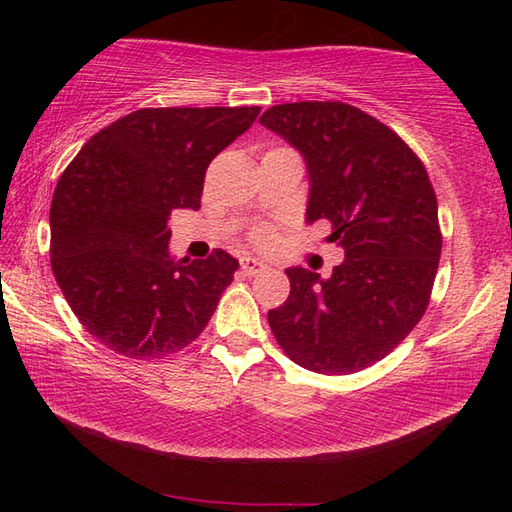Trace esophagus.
I'll list each match as a JSON object with an SVG mask.
<instances>
[{"label":"esophagus","instance_id":"34e87169","mask_svg":"<svg viewBox=\"0 0 512 512\" xmlns=\"http://www.w3.org/2000/svg\"><path fill=\"white\" fill-rule=\"evenodd\" d=\"M239 266H242L246 275H255V273H259V270L266 268V262H262V259H257L253 255H244L242 259H239Z\"/></svg>","mask_w":512,"mask_h":512}]
</instances>
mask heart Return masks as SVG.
Listing matches in <instances>:
<instances>
[{"label":"heart","instance_id":"heart-1","mask_svg":"<svg viewBox=\"0 0 512 512\" xmlns=\"http://www.w3.org/2000/svg\"><path fill=\"white\" fill-rule=\"evenodd\" d=\"M257 239H266V233H257Z\"/></svg>","mask_w":512,"mask_h":512}]
</instances>
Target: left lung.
Returning a JSON list of instances; mask_svg holds the SVG:
<instances>
[{
    "label": "left lung",
    "instance_id": "obj_1",
    "mask_svg": "<svg viewBox=\"0 0 512 512\" xmlns=\"http://www.w3.org/2000/svg\"><path fill=\"white\" fill-rule=\"evenodd\" d=\"M259 123L303 156L306 222L328 220V242L345 253L328 279L286 268L290 297L268 310L270 330L310 372H358L394 350L427 310L442 250L436 193L400 136L358 107L286 103Z\"/></svg>",
    "mask_w": 512,
    "mask_h": 512
}]
</instances>
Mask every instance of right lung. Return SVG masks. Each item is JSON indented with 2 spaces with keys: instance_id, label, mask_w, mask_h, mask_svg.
<instances>
[{
  "instance_id": "obj_1",
  "label": "right lung",
  "mask_w": 512,
  "mask_h": 512,
  "mask_svg": "<svg viewBox=\"0 0 512 512\" xmlns=\"http://www.w3.org/2000/svg\"><path fill=\"white\" fill-rule=\"evenodd\" d=\"M259 107H154L94 134L59 178L50 264L96 341L160 358L198 339L239 262L224 250L176 259L171 211L200 209L204 173Z\"/></svg>"
}]
</instances>
